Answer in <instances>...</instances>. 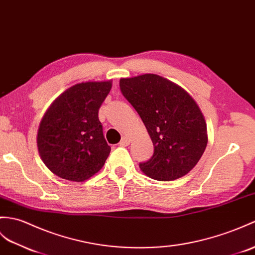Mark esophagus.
Wrapping results in <instances>:
<instances>
[{
    "mask_svg": "<svg viewBox=\"0 0 255 255\" xmlns=\"http://www.w3.org/2000/svg\"><path fill=\"white\" fill-rule=\"evenodd\" d=\"M129 143H130V139L128 137H126V135H124V137L121 140V142H120V145L121 146H127Z\"/></svg>",
    "mask_w": 255,
    "mask_h": 255,
    "instance_id": "34e87169",
    "label": "esophagus"
}]
</instances>
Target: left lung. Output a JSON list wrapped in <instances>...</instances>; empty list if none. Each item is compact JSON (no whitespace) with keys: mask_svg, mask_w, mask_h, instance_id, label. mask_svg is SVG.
Listing matches in <instances>:
<instances>
[{"mask_svg":"<svg viewBox=\"0 0 255 255\" xmlns=\"http://www.w3.org/2000/svg\"><path fill=\"white\" fill-rule=\"evenodd\" d=\"M120 87L138 112L154 145L153 156L139 164L142 173L159 181L187 175L208 144L204 116L192 97L173 81L154 74L122 78Z\"/></svg>","mask_w":255,"mask_h":255,"instance_id":"1","label":"left lung"}]
</instances>
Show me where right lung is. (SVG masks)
Returning a JSON list of instances; mask_svg holds the SVG:
<instances>
[{
  "label": "right lung",
  "mask_w": 255,
  "mask_h": 255,
  "mask_svg": "<svg viewBox=\"0 0 255 255\" xmlns=\"http://www.w3.org/2000/svg\"><path fill=\"white\" fill-rule=\"evenodd\" d=\"M111 88V80L81 82L64 91L47 109L37 145L53 174L80 182L103 167L111 146L103 135L99 109Z\"/></svg>",
  "instance_id": "add662e5"
}]
</instances>
